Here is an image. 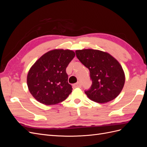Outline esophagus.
I'll list each match as a JSON object with an SVG mask.
<instances>
[{"instance_id":"1","label":"esophagus","mask_w":147,"mask_h":147,"mask_svg":"<svg viewBox=\"0 0 147 147\" xmlns=\"http://www.w3.org/2000/svg\"><path fill=\"white\" fill-rule=\"evenodd\" d=\"M74 86L75 88H81L82 87V84H81V83H80V82H77V83H75L74 84Z\"/></svg>"}]
</instances>
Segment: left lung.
<instances>
[{
	"label": "left lung",
	"mask_w": 147,
	"mask_h": 147,
	"mask_svg": "<svg viewBox=\"0 0 147 147\" xmlns=\"http://www.w3.org/2000/svg\"><path fill=\"white\" fill-rule=\"evenodd\" d=\"M79 61L90 70L92 85L85 94L91 100L104 104L122 91L125 75L119 62L109 53L93 49L75 51Z\"/></svg>",
	"instance_id": "obj_1"
}]
</instances>
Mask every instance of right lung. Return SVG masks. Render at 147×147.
Masks as SVG:
<instances>
[{
  "label": "right lung",
  "mask_w": 147,
  "mask_h": 147,
  "mask_svg": "<svg viewBox=\"0 0 147 147\" xmlns=\"http://www.w3.org/2000/svg\"><path fill=\"white\" fill-rule=\"evenodd\" d=\"M75 55L72 50L55 49L45 53L31 67L27 84L30 94L38 102L55 105L72 92L65 69Z\"/></svg>",
  "instance_id": "right-lung-1"
}]
</instances>
